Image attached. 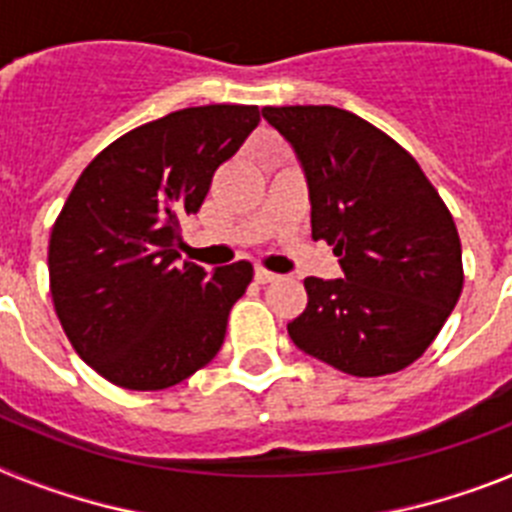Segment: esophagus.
Instances as JSON below:
<instances>
[{
  "label": "esophagus",
  "instance_id": "obj_1",
  "mask_svg": "<svg viewBox=\"0 0 512 512\" xmlns=\"http://www.w3.org/2000/svg\"><path fill=\"white\" fill-rule=\"evenodd\" d=\"M253 277H256V282L259 284H269V282H274V279H279L274 271H266L264 266H256V274H253Z\"/></svg>",
  "mask_w": 512,
  "mask_h": 512
}]
</instances>
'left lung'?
<instances>
[{
    "instance_id": "1",
    "label": "left lung",
    "mask_w": 512,
    "mask_h": 512,
    "mask_svg": "<svg viewBox=\"0 0 512 512\" xmlns=\"http://www.w3.org/2000/svg\"><path fill=\"white\" fill-rule=\"evenodd\" d=\"M295 148L310 189L312 238L343 279L307 277L295 346L338 372L382 377L425 354L464 287L461 241L436 187L400 143L330 104L264 107Z\"/></svg>"
}]
</instances>
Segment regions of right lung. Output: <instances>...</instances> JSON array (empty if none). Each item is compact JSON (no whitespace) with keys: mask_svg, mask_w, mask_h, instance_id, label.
I'll return each instance as SVG.
<instances>
[{"mask_svg":"<svg viewBox=\"0 0 512 512\" xmlns=\"http://www.w3.org/2000/svg\"><path fill=\"white\" fill-rule=\"evenodd\" d=\"M261 120L253 104H205L146 122L81 171L51 230L56 315L76 354L125 390H166L210 364L248 261L179 264L182 220Z\"/></svg>","mask_w":512,"mask_h":512,"instance_id":"add662e5","label":"right lung"}]
</instances>
